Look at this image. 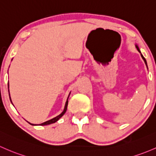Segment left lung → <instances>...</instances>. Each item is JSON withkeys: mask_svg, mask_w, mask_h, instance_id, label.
I'll list each match as a JSON object with an SVG mask.
<instances>
[{"mask_svg": "<svg viewBox=\"0 0 156 156\" xmlns=\"http://www.w3.org/2000/svg\"><path fill=\"white\" fill-rule=\"evenodd\" d=\"M136 48H137V51H138L139 52H140V49H139V48H138V46H137V45H136ZM140 55H141V57H142V58H143V60H144V62H145V63H146V65H147V60H146V59L144 58V57L143 56V55H141V53H140Z\"/></svg>", "mask_w": 156, "mask_h": 156, "instance_id": "obj_1", "label": "left lung"}]
</instances>
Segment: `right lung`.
<instances>
[{
	"instance_id": "obj_1",
	"label": "right lung",
	"mask_w": 156,
	"mask_h": 156,
	"mask_svg": "<svg viewBox=\"0 0 156 156\" xmlns=\"http://www.w3.org/2000/svg\"><path fill=\"white\" fill-rule=\"evenodd\" d=\"M8 88H9V83H8ZM69 95H70V93H69ZM69 96H68V99H69ZM9 99H10V101H11V98H10V96H9ZM68 99H67V100H66V105H65V108H64V110H63V112L61 113V114H60V115L57 116L56 117L53 118V119H50V120H48V121H46V122H43V123H41V124H39V125H40V126H45V125H49V124L55 123V122H57V121L58 120V119H60V117H63V114H65V113H66V110H67V105H68ZM11 102H12V101H11ZM29 123H30V122H29ZM30 125H33V126H34V124H31V123H30Z\"/></svg>"
}]
</instances>
